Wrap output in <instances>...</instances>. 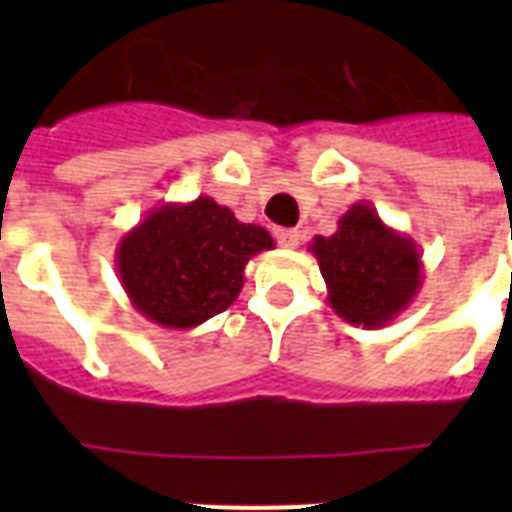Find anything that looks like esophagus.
I'll use <instances>...</instances> for the list:
<instances>
[{
  "mask_svg": "<svg viewBox=\"0 0 512 512\" xmlns=\"http://www.w3.org/2000/svg\"><path fill=\"white\" fill-rule=\"evenodd\" d=\"M276 241H279L281 247L295 249L300 244V231L297 228H276Z\"/></svg>",
  "mask_w": 512,
  "mask_h": 512,
  "instance_id": "34e87169",
  "label": "esophagus"
}]
</instances>
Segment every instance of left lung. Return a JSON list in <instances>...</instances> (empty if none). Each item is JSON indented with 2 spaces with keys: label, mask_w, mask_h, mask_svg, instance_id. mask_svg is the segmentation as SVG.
I'll use <instances>...</instances> for the list:
<instances>
[{
  "label": "left lung",
  "mask_w": 512,
  "mask_h": 512,
  "mask_svg": "<svg viewBox=\"0 0 512 512\" xmlns=\"http://www.w3.org/2000/svg\"><path fill=\"white\" fill-rule=\"evenodd\" d=\"M311 252L327 281V300L353 327L380 329L412 305L422 287V252L406 233L382 223L358 201L332 236H316Z\"/></svg>",
  "instance_id": "obj_1"
}]
</instances>
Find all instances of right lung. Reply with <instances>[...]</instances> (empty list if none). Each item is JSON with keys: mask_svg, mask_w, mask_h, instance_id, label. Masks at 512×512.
<instances>
[{"mask_svg": "<svg viewBox=\"0 0 512 512\" xmlns=\"http://www.w3.org/2000/svg\"><path fill=\"white\" fill-rule=\"evenodd\" d=\"M273 249L271 233L241 223L209 196L151 209L116 247L132 308L164 329H193L231 308L244 268Z\"/></svg>", "mask_w": 512, "mask_h": 512, "instance_id": "1", "label": "right lung"}]
</instances>
